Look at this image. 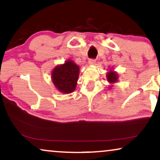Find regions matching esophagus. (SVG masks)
Listing matches in <instances>:
<instances>
[{
  "mask_svg": "<svg viewBox=\"0 0 160 160\" xmlns=\"http://www.w3.org/2000/svg\"><path fill=\"white\" fill-rule=\"evenodd\" d=\"M96 63V59H94V58H90L88 60V64H91V65H93L95 64Z\"/></svg>",
  "mask_w": 160,
  "mask_h": 160,
  "instance_id": "obj_1",
  "label": "esophagus"
}]
</instances>
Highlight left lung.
<instances>
[{"label":"left lung","mask_w":160,"mask_h":160,"mask_svg":"<svg viewBox=\"0 0 160 160\" xmlns=\"http://www.w3.org/2000/svg\"><path fill=\"white\" fill-rule=\"evenodd\" d=\"M107 80L109 82H115L118 80V75L114 72H109L107 75Z\"/></svg>","instance_id":"1"}]
</instances>
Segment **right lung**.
<instances>
[{
	"label": "right lung",
	"mask_w": 160,
	"mask_h": 160,
	"mask_svg": "<svg viewBox=\"0 0 160 160\" xmlns=\"http://www.w3.org/2000/svg\"><path fill=\"white\" fill-rule=\"evenodd\" d=\"M79 76V67L72 61L56 67L52 72V80L55 86L64 93H72L75 89Z\"/></svg>",
	"instance_id": "1"
}]
</instances>
